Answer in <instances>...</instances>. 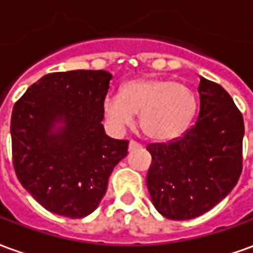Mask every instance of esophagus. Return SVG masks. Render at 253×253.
<instances>
[{"label": "esophagus", "instance_id": "1", "mask_svg": "<svg viewBox=\"0 0 253 253\" xmlns=\"http://www.w3.org/2000/svg\"><path fill=\"white\" fill-rule=\"evenodd\" d=\"M141 145L138 142H135V141H130V143H128V149L130 150H132V149H135V148H139Z\"/></svg>", "mask_w": 253, "mask_h": 253}]
</instances>
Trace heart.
<instances>
[{
	"label": "heart",
	"mask_w": 253,
	"mask_h": 253,
	"mask_svg": "<svg viewBox=\"0 0 253 253\" xmlns=\"http://www.w3.org/2000/svg\"><path fill=\"white\" fill-rule=\"evenodd\" d=\"M196 110L194 92L170 80L145 77L123 85L121 94L103 101L107 123L114 131L131 126L139 114L143 134L157 142H168L186 131Z\"/></svg>",
	"instance_id": "b5f03b06"
}]
</instances>
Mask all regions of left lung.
<instances>
[{"mask_svg": "<svg viewBox=\"0 0 253 253\" xmlns=\"http://www.w3.org/2000/svg\"><path fill=\"white\" fill-rule=\"evenodd\" d=\"M194 126L168 143H149L146 184L157 211L184 221L209 211L237 184L243 170L244 119L225 89L201 77Z\"/></svg>", "mask_w": 253, "mask_h": 253, "instance_id": "8db88e82", "label": "left lung"}]
</instances>
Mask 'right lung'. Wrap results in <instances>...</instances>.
<instances>
[{"mask_svg":"<svg viewBox=\"0 0 253 253\" xmlns=\"http://www.w3.org/2000/svg\"><path fill=\"white\" fill-rule=\"evenodd\" d=\"M111 78L104 70L50 73L14 104V172L54 214L83 218L94 211L111 172L127 156L128 141L105 135L101 125Z\"/></svg>","mask_w":253,"mask_h":253,"instance_id":"add662e5","label":"right lung"}]
</instances>
